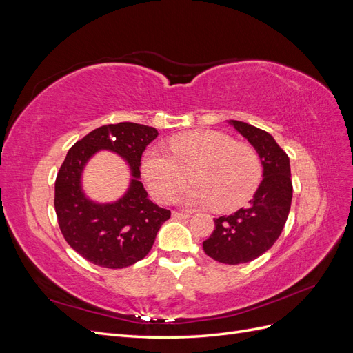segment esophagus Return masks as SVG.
<instances>
[{"label": "esophagus", "mask_w": 353, "mask_h": 353, "mask_svg": "<svg viewBox=\"0 0 353 353\" xmlns=\"http://www.w3.org/2000/svg\"><path fill=\"white\" fill-rule=\"evenodd\" d=\"M172 216L178 218V219H188L190 218L188 213H183V212H172Z\"/></svg>", "instance_id": "esophagus-1"}]
</instances>
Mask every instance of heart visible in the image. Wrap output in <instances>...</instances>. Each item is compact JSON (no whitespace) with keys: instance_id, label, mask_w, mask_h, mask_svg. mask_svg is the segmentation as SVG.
<instances>
[{"instance_id":"obj_1","label":"heart","mask_w":353,"mask_h":353,"mask_svg":"<svg viewBox=\"0 0 353 353\" xmlns=\"http://www.w3.org/2000/svg\"><path fill=\"white\" fill-rule=\"evenodd\" d=\"M169 153L147 148L141 157V175L152 196L166 201L187 179L193 185L176 200L187 206H213L230 212L250 200L262 176L259 154L227 134L199 130L169 140Z\"/></svg>"}]
</instances>
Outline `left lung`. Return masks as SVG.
Segmentation results:
<instances>
[{"label":"left lung","mask_w":353,"mask_h":353,"mask_svg":"<svg viewBox=\"0 0 353 353\" xmlns=\"http://www.w3.org/2000/svg\"><path fill=\"white\" fill-rule=\"evenodd\" d=\"M259 154L263 179L249 201L228 216L215 218V230L203 241V250L221 263L252 262L270 250L285 225L292 206L290 159L263 130L240 121H228Z\"/></svg>","instance_id":"left-lung-1"}]
</instances>
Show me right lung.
Here are the masks:
<instances>
[{
  "label": "right lung",
  "instance_id": "obj_1",
  "mask_svg": "<svg viewBox=\"0 0 353 353\" xmlns=\"http://www.w3.org/2000/svg\"><path fill=\"white\" fill-rule=\"evenodd\" d=\"M157 135L156 128L140 123L104 125L68 152L56 178V215L63 237L91 263L121 270L141 261L152 250L162 223L170 218V210L148 199L140 181L141 156ZM101 150L119 154L132 172L127 193L112 203L94 202L81 188L84 166Z\"/></svg>",
  "mask_w": 353,
  "mask_h": 353
}]
</instances>
